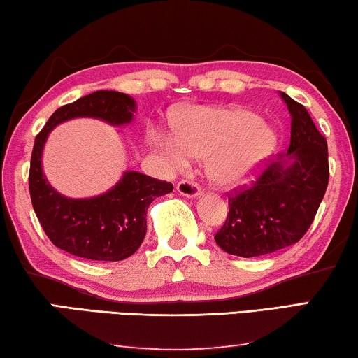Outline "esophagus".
Instances as JSON below:
<instances>
[{"instance_id":"1","label":"esophagus","mask_w":358,"mask_h":358,"mask_svg":"<svg viewBox=\"0 0 358 358\" xmlns=\"http://www.w3.org/2000/svg\"><path fill=\"white\" fill-rule=\"evenodd\" d=\"M176 190H178L180 195L187 196V198H196L201 195L200 185L194 182V180H180L178 187H176Z\"/></svg>"}]
</instances>
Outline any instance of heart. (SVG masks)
<instances>
[{
	"label": "heart",
	"mask_w": 358,
	"mask_h": 358,
	"mask_svg": "<svg viewBox=\"0 0 358 358\" xmlns=\"http://www.w3.org/2000/svg\"><path fill=\"white\" fill-rule=\"evenodd\" d=\"M163 134L162 148L178 166L190 157L206 158V176L216 187L234 189L251 182L278 145L273 124L241 107H192Z\"/></svg>",
	"instance_id": "obj_1"
}]
</instances>
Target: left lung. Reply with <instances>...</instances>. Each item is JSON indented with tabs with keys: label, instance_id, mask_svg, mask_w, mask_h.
<instances>
[{
	"label": "left lung",
	"instance_id": "left-lung-1",
	"mask_svg": "<svg viewBox=\"0 0 358 358\" xmlns=\"http://www.w3.org/2000/svg\"><path fill=\"white\" fill-rule=\"evenodd\" d=\"M291 115L288 152L273 157L250 189L229 198L216 243L229 255L256 257L298 243L327 192L328 145L304 106L280 92Z\"/></svg>",
	"mask_w": 358,
	"mask_h": 358
}]
</instances>
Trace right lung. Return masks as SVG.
Segmentation results:
<instances>
[{
    "label": "right lung",
    "mask_w": 358,
    "mask_h": 358,
    "mask_svg": "<svg viewBox=\"0 0 358 358\" xmlns=\"http://www.w3.org/2000/svg\"><path fill=\"white\" fill-rule=\"evenodd\" d=\"M136 101L118 91H96L57 108L36 136L31 152L29 187L31 205L48 238L57 248L91 261H123L134 255L147 232V210L173 184L137 171L103 194L69 198L54 189L43 173V148L57 124L73 118H96L112 126L133 122Z\"/></svg>",
    "instance_id": "add662e5"
}]
</instances>
